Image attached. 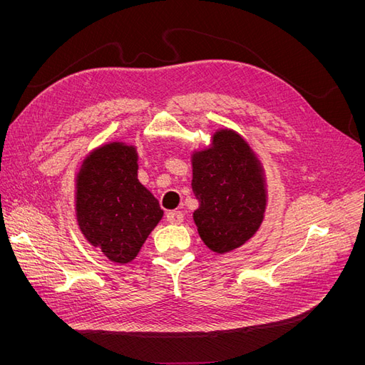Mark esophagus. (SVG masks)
<instances>
[{"label":"esophagus","mask_w":365,"mask_h":365,"mask_svg":"<svg viewBox=\"0 0 365 365\" xmlns=\"http://www.w3.org/2000/svg\"><path fill=\"white\" fill-rule=\"evenodd\" d=\"M165 217H168V220H169L170 224H181V222H184V213L178 212V210H173V212H169Z\"/></svg>","instance_id":"1"}]
</instances>
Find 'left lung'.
<instances>
[{
  "instance_id": "8db88e82",
  "label": "left lung",
  "mask_w": 365,
  "mask_h": 365,
  "mask_svg": "<svg viewBox=\"0 0 365 365\" xmlns=\"http://www.w3.org/2000/svg\"><path fill=\"white\" fill-rule=\"evenodd\" d=\"M192 189L200 207L193 212L207 248L225 254L257 233L268 204L262 161L236 130L222 128L212 146L192 153Z\"/></svg>"
}]
</instances>
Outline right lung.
Segmentation results:
<instances>
[{
	"instance_id": "obj_1",
	"label": "right lung",
	"mask_w": 365,
	"mask_h": 365,
	"mask_svg": "<svg viewBox=\"0 0 365 365\" xmlns=\"http://www.w3.org/2000/svg\"><path fill=\"white\" fill-rule=\"evenodd\" d=\"M76 219L83 237L120 264L137 257L164 212L138 181L137 148L109 141L91 150L76 173Z\"/></svg>"
}]
</instances>
